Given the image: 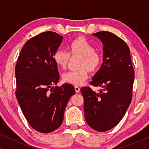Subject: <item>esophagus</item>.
Returning a JSON list of instances; mask_svg holds the SVG:
<instances>
[{"instance_id":"obj_1","label":"esophagus","mask_w":149,"mask_h":149,"mask_svg":"<svg viewBox=\"0 0 149 149\" xmlns=\"http://www.w3.org/2000/svg\"><path fill=\"white\" fill-rule=\"evenodd\" d=\"M74 89H75V91H76V93H79V91H80V87L79 86H75Z\"/></svg>"}]
</instances>
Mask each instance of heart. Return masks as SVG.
Segmentation results:
<instances>
[{"label":"heart","mask_w":149,"mask_h":149,"mask_svg":"<svg viewBox=\"0 0 149 149\" xmlns=\"http://www.w3.org/2000/svg\"><path fill=\"white\" fill-rule=\"evenodd\" d=\"M69 49L72 54L82 56L81 70H70L63 75L65 82L79 85L89 78V70L95 71L98 68L102 62L101 56L94 51V47L84 37H78L69 44ZM70 52L64 49H58L54 54V62L62 68L66 66L70 58Z\"/></svg>","instance_id":"obj_1"}]
</instances>
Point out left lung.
<instances>
[{
	"label": "left lung",
	"instance_id": "left-lung-1",
	"mask_svg": "<svg viewBox=\"0 0 149 149\" xmlns=\"http://www.w3.org/2000/svg\"><path fill=\"white\" fill-rule=\"evenodd\" d=\"M93 35L103 44V62L90 84L103 89L96 93L83 87L81 91L87 124L102 132L115 127L125 115L132 101L134 70L130 49L124 40L110 32Z\"/></svg>",
	"mask_w": 149,
	"mask_h": 149
}]
</instances>
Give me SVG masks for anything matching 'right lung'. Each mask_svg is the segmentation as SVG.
Returning a JSON list of instances; mask_svg holds the SVG:
<instances>
[{
	"label": "right lung",
	"instance_id": "add662e5",
	"mask_svg": "<svg viewBox=\"0 0 149 149\" xmlns=\"http://www.w3.org/2000/svg\"><path fill=\"white\" fill-rule=\"evenodd\" d=\"M63 36L56 32H42L28 40L15 66V95L30 126L41 133L54 132L62 123L70 97L75 93L72 85H57L60 79L54 54Z\"/></svg>",
	"mask_w": 149,
	"mask_h": 149
}]
</instances>
